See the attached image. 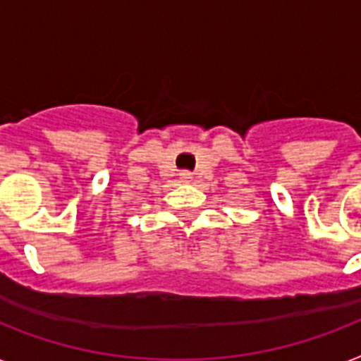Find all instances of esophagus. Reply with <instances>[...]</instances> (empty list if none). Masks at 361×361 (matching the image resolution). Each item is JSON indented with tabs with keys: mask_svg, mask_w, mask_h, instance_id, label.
<instances>
[{
	"mask_svg": "<svg viewBox=\"0 0 361 361\" xmlns=\"http://www.w3.org/2000/svg\"><path fill=\"white\" fill-rule=\"evenodd\" d=\"M180 178H181V181H190L192 180V174H190L189 171H183V172H180Z\"/></svg>",
	"mask_w": 361,
	"mask_h": 361,
	"instance_id": "obj_1",
	"label": "esophagus"
}]
</instances>
